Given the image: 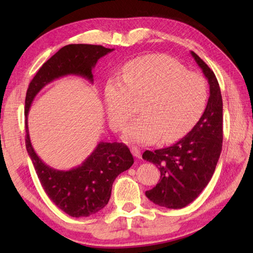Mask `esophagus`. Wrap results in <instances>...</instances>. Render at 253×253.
Masks as SVG:
<instances>
[{
	"instance_id": "esophagus-1",
	"label": "esophagus",
	"mask_w": 253,
	"mask_h": 253,
	"mask_svg": "<svg viewBox=\"0 0 253 253\" xmlns=\"http://www.w3.org/2000/svg\"><path fill=\"white\" fill-rule=\"evenodd\" d=\"M131 153H132L133 157H136L138 159H141V151H140V149H139V148L132 147L131 148Z\"/></svg>"
}]
</instances>
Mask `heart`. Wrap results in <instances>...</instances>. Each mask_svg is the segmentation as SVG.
Returning a JSON list of instances; mask_svg holds the SVG:
<instances>
[{
  "label": "heart",
  "instance_id": "heart-1",
  "mask_svg": "<svg viewBox=\"0 0 253 253\" xmlns=\"http://www.w3.org/2000/svg\"><path fill=\"white\" fill-rule=\"evenodd\" d=\"M107 115L113 129L121 130L133 114V100H143L141 116L124 130L126 141L153 143L161 138L174 141L190 129L206 110L207 82L171 58H137L112 78L104 90Z\"/></svg>",
  "mask_w": 253,
  "mask_h": 253
}]
</instances>
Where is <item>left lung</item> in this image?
Returning a JSON list of instances; mask_svg holds the SVG:
<instances>
[{
  "mask_svg": "<svg viewBox=\"0 0 253 253\" xmlns=\"http://www.w3.org/2000/svg\"><path fill=\"white\" fill-rule=\"evenodd\" d=\"M190 54L210 85L208 104L192 129L173 146L149 151L142 158L158 166L157 186L146 191L150 201L168 209H181L200 195L215 170L223 142V101L217 79L195 52Z\"/></svg>",
  "mask_w": 253,
  "mask_h": 253,
  "instance_id": "1",
  "label": "left lung"
}]
</instances>
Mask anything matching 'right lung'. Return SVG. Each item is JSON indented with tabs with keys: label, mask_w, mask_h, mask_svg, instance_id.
<instances>
[{
	"label": "right lung",
	"mask_w": 253,
	"mask_h": 253,
	"mask_svg": "<svg viewBox=\"0 0 253 253\" xmlns=\"http://www.w3.org/2000/svg\"><path fill=\"white\" fill-rule=\"evenodd\" d=\"M114 49L92 44H68L58 50L38 71L29 84L25 101L26 149L35 166L41 186L57 208L73 217L90 216L109 203L116 177L133 164V158L124 143L101 141L84 162L68 170L50 168L32 144L28 129V112L40 90L53 80L76 75L92 84V69L101 57Z\"/></svg>",
	"instance_id": "obj_1"
}]
</instances>
